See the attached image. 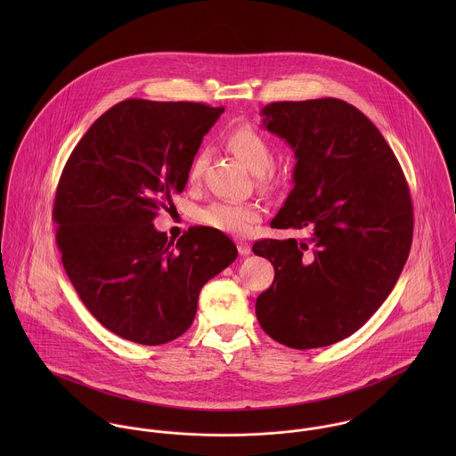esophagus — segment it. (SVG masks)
Instances as JSON below:
<instances>
[{"label":"esophagus","mask_w":456,"mask_h":456,"mask_svg":"<svg viewBox=\"0 0 456 456\" xmlns=\"http://www.w3.org/2000/svg\"><path fill=\"white\" fill-rule=\"evenodd\" d=\"M239 253H240L242 256L251 255V246H249L248 242H239Z\"/></svg>","instance_id":"esophagus-1"}]
</instances>
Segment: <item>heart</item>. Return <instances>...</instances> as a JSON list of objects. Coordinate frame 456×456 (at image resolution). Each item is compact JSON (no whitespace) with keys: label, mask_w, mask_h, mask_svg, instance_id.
Returning a JSON list of instances; mask_svg holds the SVG:
<instances>
[{"label":"heart","mask_w":456,"mask_h":456,"mask_svg":"<svg viewBox=\"0 0 456 456\" xmlns=\"http://www.w3.org/2000/svg\"><path fill=\"white\" fill-rule=\"evenodd\" d=\"M228 149L260 179L263 188L272 186L273 177L270 167L273 161V151L268 138L249 125L237 126L224 136ZM207 163V154L198 152L191 163L188 181L196 184L201 179ZM261 219L260 208L253 203L237 201H214L198 210V221L208 228L232 235H248Z\"/></svg>","instance_id":"b5f03b06"}]
</instances>
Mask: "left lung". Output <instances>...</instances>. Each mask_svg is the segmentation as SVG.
I'll list each match as a JSON object with an SVG mask.
<instances>
[{
  "label": "left lung",
  "mask_w": 456,
  "mask_h": 456,
  "mask_svg": "<svg viewBox=\"0 0 456 456\" xmlns=\"http://www.w3.org/2000/svg\"><path fill=\"white\" fill-rule=\"evenodd\" d=\"M261 116L297 158L270 226L309 237L253 246L275 270L256 318L288 347H325L365 325L396 284L412 242L409 188L385 136L342 100L275 102Z\"/></svg>",
  "instance_id": "1"
}]
</instances>
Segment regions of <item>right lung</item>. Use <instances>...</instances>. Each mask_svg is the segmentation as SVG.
Segmentation results:
<instances>
[{
  "label": "right lung",
  "instance_id": "obj_1",
  "mask_svg": "<svg viewBox=\"0 0 456 456\" xmlns=\"http://www.w3.org/2000/svg\"><path fill=\"white\" fill-rule=\"evenodd\" d=\"M223 112L125 100L66 161L53 212L63 266L87 311L126 340L159 346L181 337L203 284L237 258L223 232L191 226L174 244L152 224L186 188L200 143Z\"/></svg>",
  "mask_w": 456,
  "mask_h": 456
}]
</instances>
